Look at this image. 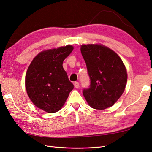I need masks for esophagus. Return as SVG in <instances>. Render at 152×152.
Returning a JSON list of instances; mask_svg holds the SVG:
<instances>
[{
    "instance_id": "obj_1",
    "label": "esophagus",
    "mask_w": 152,
    "mask_h": 152,
    "mask_svg": "<svg viewBox=\"0 0 152 152\" xmlns=\"http://www.w3.org/2000/svg\"><path fill=\"white\" fill-rule=\"evenodd\" d=\"M74 86H75V88L78 89L79 87V82H75Z\"/></svg>"
}]
</instances>
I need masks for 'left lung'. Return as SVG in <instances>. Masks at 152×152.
I'll list each match as a JSON object with an SVG mask.
<instances>
[{
    "instance_id": "obj_1",
    "label": "left lung",
    "mask_w": 152,
    "mask_h": 152,
    "mask_svg": "<svg viewBox=\"0 0 152 152\" xmlns=\"http://www.w3.org/2000/svg\"><path fill=\"white\" fill-rule=\"evenodd\" d=\"M81 51L90 78L83 90L88 104L97 110L112 106L126 88L127 71L123 61L113 50L99 45H83Z\"/></svg>"
}]
</instances>
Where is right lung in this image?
Here are the masks:
<instances>
[{
	"mask_svg": "<svg viewBox=\"0 0 152 152\" xmlns=\"http://www.w3.org/2000/svg\"><path fill=\"white\" fill-rule=\"evenodd\" d=\"M73 50L71 45H66L40 53L26 71L28 97L34 105L47 113L59 111L74 88L63 67V61Z\"/></svg>",
	"mask_w": 152,
	"mask_h": 152,
	"instance_id": "1",
	"label": "right lung"
}]
</instances>
